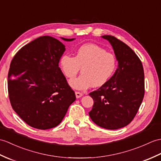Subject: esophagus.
I'll return each instance as SVG.
<instances>
[{
  "label": "esophagus",
  "mask_w": 161,
  "mask_h": 161,
  "mask_svg": "<svg viewBox=\"0 0 161 161\" xmlns=\"http://www.w3.org/2000/svg\"><path fill=\"white\" fill-rule=\"evenodd\" d=\"M75 95H76L77 98H80L81 97L83 96V94H82L81 92H75Z\"/></svg>",
  "instance_id": "1"
}]
</instances>
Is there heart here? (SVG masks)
<instances>
[{"label":"heart","mask_w":161,"mask_h":161,"mask_svg":"<svg viewBox=\"0 0 161 161\" xmlns=\"http://www.w3.org/2000/svg\"><path fill=\"white\" fill-rule=\"evenodd\" d=\"M59 64L63 73L70 80L75 77L81 68L82 74L70 80L69 84L74 89L84 91L108 81L114 72L117 59L114 54L96 44H86L78 48L75 57L63 55Z\"/></svg>","instance_id":"obj_1"}]
</instances>
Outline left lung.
Returning <instances> with one entry per match:
<instances>
[{
    "label": "left lung",
    "instance_id": "1",
    "mask_svg": "<svg viewBox=\"0 0 161 161\" xmlns=\"http://www.w3.org/2000/svg\"><path fill=\"white\" fill-rule=\"evenodd\" d=\"M113 48L118 68L110 79L89 93L94 101L89 116L103 128L117 130L128 125L139 110L145 93L141 61L131 48L112 36H102Z\"/></svg>",
    "mask_w": 161,
    "mask_h": 161
}]
</instances>
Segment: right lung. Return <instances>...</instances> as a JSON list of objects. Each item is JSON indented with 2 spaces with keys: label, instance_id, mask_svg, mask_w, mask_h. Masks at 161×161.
I'll list each match as a JSON object with an SVG mask.
<instances>
[{
  "label": "right lung",
  "instance_id": "right-lung-1",
  "mask_svg": "<svg viewBox=\"0 0 161 161\" xmlns=\"http://www.w3.org/2000/svg\"><path fill=\"white\" fill-rule=\"evenodd\" d=\"M65 49L58 40L41 36L22 47L10 64L7 84L11 105L33 128L47 130L58 125L76 99L59 67Z\"/></svg>",
  "mask_w": 161,
  "mask_h": 161
}]
</instances>
